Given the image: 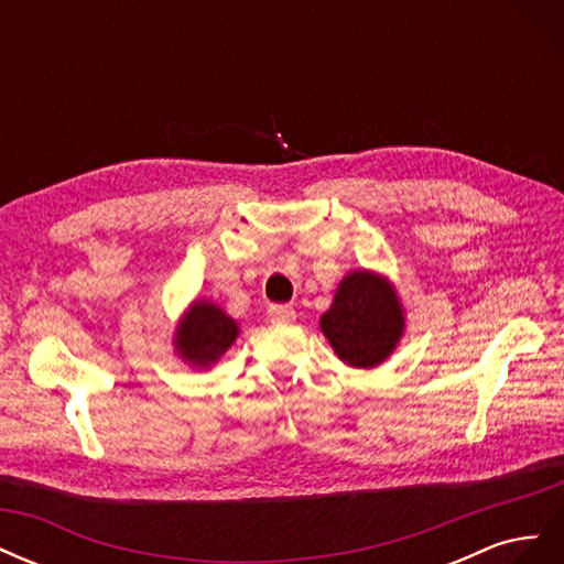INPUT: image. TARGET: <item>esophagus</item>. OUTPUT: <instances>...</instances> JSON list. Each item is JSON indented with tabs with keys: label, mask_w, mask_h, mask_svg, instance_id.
<instances>
[{
	"label": "esophagus",
	"mask_w": 564,
	"mask_h": 564,
	"mask_svg": "<svg viewBox=\"0 0 564 564\" xmlns=\"http://www.w3.org/2000/svg\"><path fill=\"white\" fill-rule=\"evenodd\" d=\"M268 317H270V322H292L296 317V311L292 308V305L275 303L268 308Z\"/></svg>",
	"instance_id": "34e87169"
}]
</instances>
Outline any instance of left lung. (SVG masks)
Returning <instances> with one entry per match:
<instances>
[{
  "label": "left lung",
  "mask_w": 564,
  "mask_h": 564,
  "mask_svg": "<svg viewBox=\"0 0 564 564\" xmlns=\"http://www.w3.org/2000/svg\"><path fill=\"white\" fill-rule=\"evenodd\" d=\"M319 327L346 365L377 367L400 340L404 317L390 286L371 272L357 270L338 284Z\"/></svg>",
  "instance_id": "left-lung-1"
}]
</instances>
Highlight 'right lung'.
I'll use <instances>...</instances> for the list:
<instances>
[{"instance_id":"1","label":"right lung","mask_w":564,"mask_h":564,"mask_svg":"<svg viewBox=\"0 0 564 564\" xmlns=\"http://www.w3.org/2000/svg\"><path fill=\"white\" fill-rule=\"evenodd\" d=\"M237 338V324L214 303H195L176 332V348L191 365L209 367Z\"/></svg>"}]
</instances>
